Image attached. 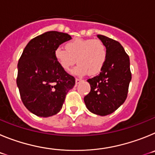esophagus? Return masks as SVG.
I'll return each mask as SVG.
<instances>
[{
	"label": "esophagus",
	"instance_id": "esophagus-1",
	"mask_svg": "<svg viewBox=\"0 0 155 155\" xmlns=\"http://www.w3.org/2000/svg\"><path fill=\"white\" fill-rule=\"evenodd\" d=\"M81 79H80V78H76V80H75V82H76V85H78V84H79V83H80L81 81Z\"/></svg>",
	"mask_w": 155,
	"mask_h": 155
}]
</instances>
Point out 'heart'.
<instances>
[{
    "instance_id": "heart-1",
    "label": "heart",
    "mask_w": 155,
    "mask_h": 155,
    "mask_svg": "<svg viewBox=\"0 0 155 155\" xmlns=\"http://www.w3.org/2000/svg\"><path fill=\"white\" fill-rule=\"evenodd\" d=\"M107 55L105 43L94 39H75L66 44V50L58 46L54 50V57L64 71H71L77 60L78 65L73 72L78 76L99 73L106 62Z\"/></svg>"
}]
</instances>
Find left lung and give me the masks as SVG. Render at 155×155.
<instances>
[{"label": "left lung", "mask_w": 155, "mask_h": 155, "mask_svg": "<svg viewBox=\"0 0 155 155\" xmlns=\"http://www.w3.org/2000/svg\"><path fill=\"white\" fill-rule=\"evenodd\" d=\"M97 36L107 48V59L98 75L87 79L91 91L84 98L87 109L107 116L125 102L131 80L130 58L120 42L102 35Z\"/></svg>", "instance_id": "8db88e82"}]
</instances>
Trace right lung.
I'll list each match as a JSON object with an SVG mask.
<instances>
[{
    "label": "right lung",
    "mask_w": 155,
    "mask_h": 155,
    "mask_svg": "<svg viewBox=\"0 0 155 155\" xmlns=\"http://www.w3.org/2000/svg\"><path fill=\"white\" fill-rule=\"evenodd\" d=\"M71 39L64 32H45L31 39L19 58L16 83L20 96L26 109L36 116L58 113L66 94L74 86V77L64 71L54 57L56 48Z\"/></svg>",
    "instance_id": "obj_1"
}]
</instances>
